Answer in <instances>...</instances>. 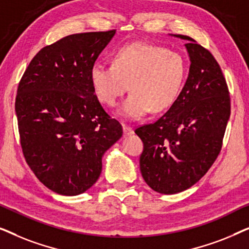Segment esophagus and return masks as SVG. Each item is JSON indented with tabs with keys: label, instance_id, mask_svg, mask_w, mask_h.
I'll use <instances>...</instances> for the list:
<instances>
[{
	"label": "esophagus",
	"instance_id": "obj_1",
	"mask_svg": "<svg viewBox=\"0 0 249 249\" xmlns=\"http://www.w3.org/2000/svg\"><path fill=\"white\" fill-rule=\"evenodd\" d=\"M122 128H124V134L125 136H129L131 134H134V130H132V127L131 125H128V124H122Z\"/></svg>",
	"mask_w": 249,
	"mask_h": 249
}]
</instances>
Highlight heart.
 <instances>
[{
	"instance_id": "heart-1",
	"label": "heart",
	"mask_w": 249,
	"mask_h": 249,
	"mask_svg": "<svg viewBox=\"0 0 249 249\" xmlns=\"http://www.w3.org/2000/svg\"><path fill=\"white\" fill-rule=\"evenodd\" d=\"M187 77V63L165 47L134 43L115 52L113 64L96 63L90 69L93 89L102 103L113 107L130 86L131 94L119 114L139 119L151 110L165 111L178 98Z\"/></svg>"
}]
</instances>
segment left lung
<instances>
[{"label":"left lung","instance_id":"obj_1","mask_svg":"<svg viewBox=\"0 0 249 249\" xmlns=\"http://www.w3.org/2000/svg\"><path fill=\"white\" fill-rule=\"evenodd\" d=\"M190 68L178 98L159 120L135 132L144 148L139 159L145 182L160 194H177L198 181L215 162L230 117V95L212 53L192 37Z\"/></svg>","mask_w":249,"mask_h":249}]
</instances>
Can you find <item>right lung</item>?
<instances>
[{
    "label": "right lung",
    "mask_w": 249,
    "mask_h": 249,
    "mask_svg": "<svg viewBox=\"0 0 249 249\" xmlns=\"http://www.w3.org/2000/svg\"><path fill=\"white\" fill-rule=\"evenodd\" d=\"M115 30L73 34L43 47L30 61L16 97L20 144L40 182L79 195L102 171V156L122 136L95 95L90 69Z\"/></svg>",
    "instance_id": "right-lung-1"
}]
</instances>
